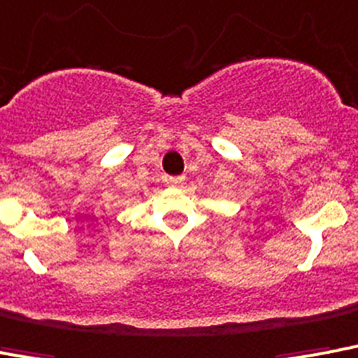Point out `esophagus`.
Returning <instances> with one entry per match:
<instances>
[{"label":"esophagus","instance_id":"34e87169","mask_svg":"<svg viewBox=\"0 0 358 358\" xmlns=\"http://www.w3.org/2000/svg\"><path fill=\"white\" fill-rule=\"evenodd\" d=\"M184 176H174V178H169L167 180V182H169L171 185H174V187H178V185H182L184 184Z\"/></svg>","mask_w":358,"mask_h":358}]
</instances>
